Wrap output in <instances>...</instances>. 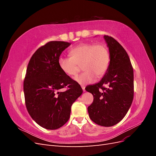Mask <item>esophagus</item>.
<instances>
[{
  "mask_svg": "<svg viewBox=\"0 0 156 156\" xmlns=\"http://www.w3.org/2000/svg\"><path fill=\"white\" fill-rule=\"evenodd\" d=\"M81 87H82V88H83V92H85V87L83 86V85H82V86H81Z\"/></svg>",
  "mask_w": 156,
  "mask_h": 156,
  "instance_id": "esophagus-1",
  "label": "esophagus"
}]
</instances>
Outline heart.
Returning <instances> with one entry per match:
<instances>
[{"mask_svg":"<svg viewBox=\"0 0 156 156\" xmlns=\"http://www.w3.org/2000/svg\"><path fill=\"white\" fill-rule=\"evenodd\" d=\"M69 54L70 57H59V67L65 74L74 77L83 66L85 72L75 78V81L82 85L91 83L96 77H102L109 66L110 53L104 44L83 43L74 47Z\"/></svg>","mask_w":156,"mask_h":156,"instance_id":"obj_1","label":"heart"}]
</instances>
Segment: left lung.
<instances>
[{
    "label": "left lung",
    "mask_w": 156,
    "mask_h": 156,
    "mask_svg": "<svg viewBox=\"0 0 156 156\" xmlns=\"http://www.w3.org/2000/svg\"><path fill=\"white\" fill-rule=\"evenodd\" d=\"M104 38L110 53L109 66L100 82L85 90L94 96L88 107L90 119L98 125L110 127L123 119L131 105L133 69L123 47L111 36L104 35Z\"/></svg>",
    "instance_id": "obj_1"
}]
</instances>
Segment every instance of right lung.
Instances as JSON below:
<instances>
[{
    "instance_id": "1",
    "label": "right lung",
    "mask_w": 156,
    "mask_h": 156,
    "mask_svg": "<svg viewBox=\"0 0 156 156\" xmlns=\"http://www.w3.org/2000/svg\"><path fill=\"white\" fill-rule=\"evenodd\" d=\"M70 43L49 41L33 54L23 83L25 105L29 115L44 128L56 129L69 119L71 107L83 89L60 69L58 60ZM67 87L64 92L61 89Z\"/></svg>"
}]
</instances>
